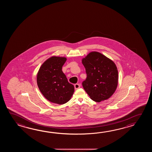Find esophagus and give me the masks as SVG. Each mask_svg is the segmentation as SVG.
<instances>
[{"instance_id":"34e87169","label":"esophagus","mask_w":152,"mask_h":152,"mask_svg":"<svg viewBox=\"0 0 152 152\" xmlns=\"http://www.w3.org/2000/svg\"><path fill=\"white\" fill-rule=\"evenodd\" d=\"M80 87V85L79 84H75V89H78V88H79Z\"/></svg>"}]
</instances>
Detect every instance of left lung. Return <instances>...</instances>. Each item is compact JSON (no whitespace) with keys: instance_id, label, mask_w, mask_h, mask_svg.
<instances>
[{"instance_id":"left-lung-1","label":"left lung","mask_w":152,"mask_h":152,"mask_svg":"<svg viewBox=\"0 0 152 152\" xmlns=\"http://www.w3.org/2000/svg\"><path fill=\"white\" fill-rule=\"evenodd\" d=\"M82 63L87 75L82 85L91 99L96 102L109 99L118 84V71L115 63L96 52L89 53Z\"/></svg>"}]
</instances>
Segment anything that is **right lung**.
<instances>
[{
    "label": "right lung",
    "mask_w": 152,
    "mask_h": 152,
    "mask_svg": "<svg viewBox=\"0 0 152 152\" xmlns=\"http://www.w3.org/2000/svg\"><path fill=\"white\" fill-rule=\"evenodd\" d=\"M66 61V58L51 57L42 64L37 75V83L41 92L54 103H67L75 91L74 86L68 82L62 71Z\"/></svg>",
    "instance_id": "1"
}]
</instances>
